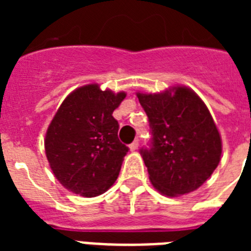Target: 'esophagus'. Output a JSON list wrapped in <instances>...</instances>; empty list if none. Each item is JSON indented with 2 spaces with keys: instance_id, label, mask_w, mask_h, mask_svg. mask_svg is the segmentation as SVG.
<instances>
[{
  "instance_id": "34e87169",
  "label": "esophagus",
  "mask_w": 251,
  "mask_h": 251,
  "mask_svg": "<svg viewBox=\"0 0 251 251\" xmlns=\"http://www.w3.org/2000/svg\"><path fill=\"white\" fill-rule=\"evenodd\" d=\"M138 146H139L138 141H134L133 143L129 146V147H130V150H131V151H135V150H138Z\"/></svg>"
}]
</instances>
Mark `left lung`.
I'll return each instance as SVG.
<instances>
[{"instance_id": "obj_1", "label": "left lung", "mask_w": 251, "mask_h": 251, "mask_svg": "<svg viewBox=\"0 0 251 251\" xmlns=\"http://www.w3.org/2000/svg\"><path fill=\"white\" fill-rule=\"evenodd\" d=\"M137 96L152 135L141 149L151 183L167 197L197 190L222 156L220 134L204 102L186 87Z\"/></svg>"}]
</instances>
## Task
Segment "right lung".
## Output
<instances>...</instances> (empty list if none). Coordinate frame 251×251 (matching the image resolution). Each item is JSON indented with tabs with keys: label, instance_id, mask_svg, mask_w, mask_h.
Here are the masks:
<instances>
[{
	"label": "right lung",
	"instance_id": "obj_1",
	"mask_svg": "<svg viewBox=\"0 0 251 251\" xmlns=\"http://www.w3.org/2000/svg\"><path fill=\"white\" fill-rule=\"evenodd\" d=\"M125 92L87 84L73 91L57 110L45 135V153L56 178L87 198L106 191L117 179L129 147L118 139L112 116Z\"/></svg>",
	"mask_w": 251,
	"mask_h": 251
}]
</instances>
